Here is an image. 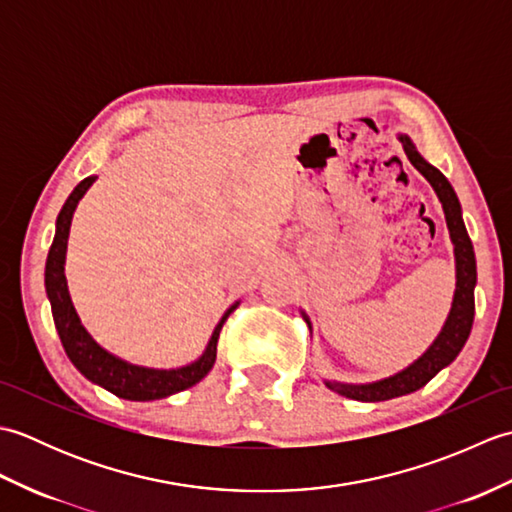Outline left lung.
Here are the masks:
<instances>
[{
	"mask_svg": "<svg viewBox=\"0 0 512 512\" xmlns=\"http://www.w3.org/2000/svg\"><path fill=\"white\" fill-rule=\"evenodd\" d=\"M400 143L411 165L429 180L433 191L438 193V198L442 202L451 242L455 246L453 248L455 295L451 303V312L442 325V332L438 334V339L429 345V350L424 352L418 361H413L409 367L402 369V372L367 385H345V383H334V380H325V385H328L332 391H336V394L352 400H363V402H380V400L398 398L427 385L429 380L440 372V369L453 363L455 356L462 352V347L471 334L473 317H475V284H477L475 250H473L469 233H466L458 195H455L451 182L444 178V173L433 165H429V162L418 154V149L413 147V143L407 136H400ZM303 319H306V323L310 325L306 312H303Z\"/></svg>",
	"mask_w": 512,
	"mask_h": 512,
	"instance_id": "8db88e82",
	"label": "left lung"
}]
</instances>
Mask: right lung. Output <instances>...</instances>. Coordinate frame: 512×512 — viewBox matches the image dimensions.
Listing matches in <instances>:
<instances>
[{
  "instance_id": "1",
  "label": "right lung",
  "mask_w": 512,
  "mask_h": 512,
  "mask_svg": "<svg viewBox=\"0 0 512 512\" xmlns=\"http://www.w3.org/2000/svg\"><path fill=\"white\" fill-rule=\"evenodd\" d=\"M94 180L96 176H90L76 184L57 217V231H54V239L46 259V295L52 308L54 328L59 332L63 350L68 354L72 365L79 369L85 378L92 380V383L101 385L103 389L112 391L114 396L125 398V400L145 402V400L167 398L171 394H178V391L193 387L195 383H200V380L211 372L217 356V339H220V330L224 321L228 319V314L239 306V301L233 303V306L224 312L220 323L215 325L209 345H206V350L202 352L198 361L178 369H151V367L132 365L123 361V358L110 354L105 347L96 343L90 336V332L83 328L79 314H76L72 306L68 281H65V268H63L74 209L85 195V191L92 187Z\"/></svg>"
}]
</instances>
